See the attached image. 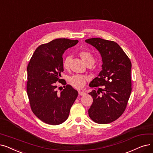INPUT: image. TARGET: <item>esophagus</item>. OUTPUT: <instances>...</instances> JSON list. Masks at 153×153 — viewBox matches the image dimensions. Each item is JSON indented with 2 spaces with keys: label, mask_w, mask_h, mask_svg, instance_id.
<instances>
[{
  "label": "esophagus",
  "mask_w": 153,
  "mask_h": 153,
  "mask_svg": "<svg viewBox=\"0 0 153 153\" xmlns=\"http://www.w3.org/2000/svg\"><path fill=\"white\" fill-rule=\"evenodd\" d=\"M78 94H79V95L82 96V95H85V92H84V91H78Z\"/></svg>",
  "instance_id": "34e87169"
}]
</instances>
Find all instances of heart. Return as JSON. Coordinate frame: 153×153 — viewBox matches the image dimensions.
Segmentation results:
<instances>
[{
	"label": "heart",
	"mask_w": 153,
	"mask_h": 153,
	"mask_svg": "<svg viewBox=\"0 0 153 153\" xmlns=\"http://www.w3.org/2000/svg\"><path fill=\"white\" fill-rule=\"evenodd\" d=\"M79 55L81 57L83 62L86 63L87 66L92 65L95 63V59L92 54L87 51H82L79 53ZM70 57L66 56L64 58L62 65L63 68L68 70L70 68ZM89 80L88 76L84 75H74L69 78V82L73 87L76 89H82L86 82Z\"/></svg>",
	"instance_id": "1"
}]
</instances>
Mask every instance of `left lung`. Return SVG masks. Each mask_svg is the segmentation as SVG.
<instances>
[{
  "mask_svg": "<svg viewBox=\"0 0 153 153\" xmlns=\"http://www.w3.org/2000/svg\"><path fill=\"white\" fill-rule=\"evenodd\" d=\"M85 42L99 50L103 62L102 71L89 85L94 88L89 93L93 98L89 117L98 124L111 123L124 112L131 94V60L113 41L90 38Z\"/></svg>",
  "mask_w": 153,
  "mask_h": 153,
  "instance_id": "8db88e82",
  "label": "left lung"
}]
</instances>
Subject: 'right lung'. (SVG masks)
Listing matches in <instances>:
<instances>
[{"mask_svg": "<svg viewBox=\"0 0 153 153\" xmlns=\"http://www.w3.org/2000/svg\"><path fill=\"white\" fill-rule=\"evenodd\" d=\"M78 40L54 39L39 46L27 65V94L30 108L43 123L59 125L68 119L78 91L62 79L63 53ZM64 89L58 93V84Z\"/></svg>", "mask_w": 153, "mask_h": 153, "instance_id": "1", "label": "right lung"}]
</instances>
